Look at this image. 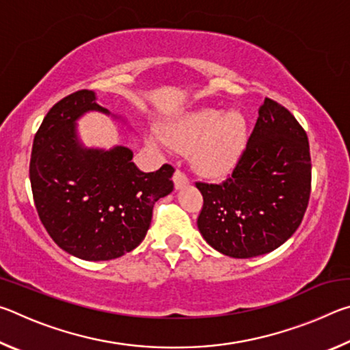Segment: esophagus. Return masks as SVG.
<instances>
[{
    "mask_svg": "<svg viewBox=\"0 0 350 350\" xmlns=\"http://www.w3.org/2000/svg\"><path fill=\"white\" fill-rule=\"evenodd\" d=\"M173 180H174V187H176V189H180V188H183V187H187L188 183H189V180H188V177L182 173V171H179L177 170L176 173H174V176H173Z\"/></svg>",
    "mask_w": 350,
    "mask_h": 350,
    "instance_id": "1",
    "label": "esophagus"
}]
</instances>
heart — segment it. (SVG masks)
Segmentation results:
<instances>
[{"label":"heart","instance_id":"obj_1","mask_svg":"<svg viewBox=\"0 0 350 350\" xmlns=\"http://www.w3.org/2000/svg\"><path fill=\"white\" fill-rule=\"evenodd\" d=\"M248 123L238 111L204 108L188 112L165 128L170 146L191 152V163L200 174L217 176L238 162L247 144Z\"/></svg>","mask_w":350,"mask_h":350}]
</instances>
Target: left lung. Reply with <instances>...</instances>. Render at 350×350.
Masks as SVG:
<instances>
[{
    "label": "left lung",
    "instance_id": "1",
    "mask_svg": "<svg viewBox=\"0 0 350 350\" xmlns=\"http://www.w3.org/2000/svg\"><path fill=\"white\" fill-rule=\"evenodd\" d=\"M232 174L221 183L196 182L204 196L198 228L215 250L254 258L282 245L309 204L312 163L307 134L296 118L265 98Z\"/></svg>",
    "mask_w": 350,
    "mask_h": 350
}]
</instances>
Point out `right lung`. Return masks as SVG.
Wrapping results in <instances>:
<instances>
[{"instance_id": "add662e5", "label": "right lung", "mask_w": 350, "mask_h": 350, "mask_svg": "<svg viewBox=\"0 0 350 350\" xmlns=\"http://www.w3.org/2000/svg\"><path fill=\"white\" fill-rule=\"evenodd\" d=\"M94 111L126 123L100 106L94 91L70 94L41 123L29 176L40 221L55 244L75 258L109 260L145 239L154 204L173 191L174 168L144 173L126 146H86L77 122Z\"/></svg>"}]
</instances>
